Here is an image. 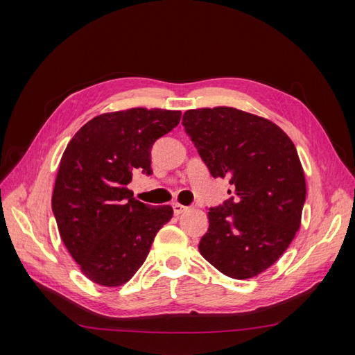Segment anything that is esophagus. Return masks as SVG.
Instances as JSON below:
<instances>
[{"label":"esophagus","instance_id":"34e87169","mask_svg":"<svg viewBox=\"0 0 355 355\" xmlns=\"http://www.w3.org/2000/svg\"><path fill=\"white\" fill-rule=\"evenodd\" d=\"M171 207H173V213L176 214V216H178V214H180V213H184L188 209L185 206H182V204H179V202H173V204H171Z\"/></svg>","mask_w":355,"mask_h":355}]
</instances>
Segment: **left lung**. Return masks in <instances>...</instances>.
Listing matches in <instances>:
<instances>
[{
	"instance_id": "left-lung-1",
	"label": "left lung",
	"mask_w": 355,
	"mask_h": 355,
	"mask_svg": "<svg viewBox=\"0 0 355 355\" xmlns=\"http://www.w3.org/2000/svg\"><path fill=\"white\" fill-rule=\"evenodd\" d=\"M182 124L211 176L232 187L209 209L200 253L235 280L259 275L300 227L306 184L293 142L272 121L230 106L189 110Z\"/></svg>"
}]
</instances>
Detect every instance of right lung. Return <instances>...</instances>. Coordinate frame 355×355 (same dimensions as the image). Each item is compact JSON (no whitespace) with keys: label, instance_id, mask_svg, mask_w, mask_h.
<instances>
[{"label":"right lung","instance_id":"add662e5","mask_svg":"<svg viewBox=\"0 0 355 355\" xmlns=\"http://www.w3.org/2000/svg\"><path fill=\"white\" fill-rule=\"evenodd\" d=\"M180 111L132 108L94 116L62 155L51 197L59 234L96 284L127 283L145 262L170 206H148L127 188L136 170L151 175V149Z\"/></svg>","mask_w":355,"mask_h":355}]
</instances>
